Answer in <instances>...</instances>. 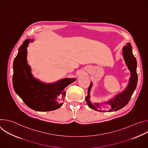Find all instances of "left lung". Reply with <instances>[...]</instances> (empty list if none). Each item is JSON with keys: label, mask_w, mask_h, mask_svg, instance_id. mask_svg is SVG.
<instances>
[{"label": "left lung", "mask_w": 148, "mask_h": 148, "mask_svg": "<svg viewBox=\"0 0 148 148\" xmlns=\"http://www.w3.org/2000/svg\"><path fill=\"white\" fill-rule=\"evenodd\" d=\"M123 57L126 66L128 67L129 70L131 72V77L130 78V81L128 84V86L124 91L121 92L119 94H117L112 99H111L109 101L105 103L110 104L111 106V109L108 111V112H112L118 111L127 104L134 91L136 89L137 82H138V74L136 73V67H137V62L135 57L134 56L132 50L131 45L128 43H126V46H123ZM92 83L91 82L90 85L88 89V95L86 97V102L91 109H93L95 111L99 112H105L106 111L102 110L100 108L101 103H95L92 104L90 99V90L92 88Z\"/></svg>", "instance_id": "obj_1"}]
</instances>
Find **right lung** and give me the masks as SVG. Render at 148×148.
Wrapping results in <instances>:
<instances>
[{"mask_svg": "<svg viewBox=\"0 0 148 148\" xmlns=\"http://www.w3.org/2000/svg\"><path fill=\"white\" fill-rule=\"evenodd\" d=\"M30 40H26L20 47L13 61L14 90L27 106L34 111L45 112L57 110L63 104L65 88L76 79L63 78L52 84H46L35 78L27 62L26 48Z\"/></svg>", "mask_w": 148, "mask_h": 148, "instance_id": "obj_1", "label": "right lung"}]
</instances>
